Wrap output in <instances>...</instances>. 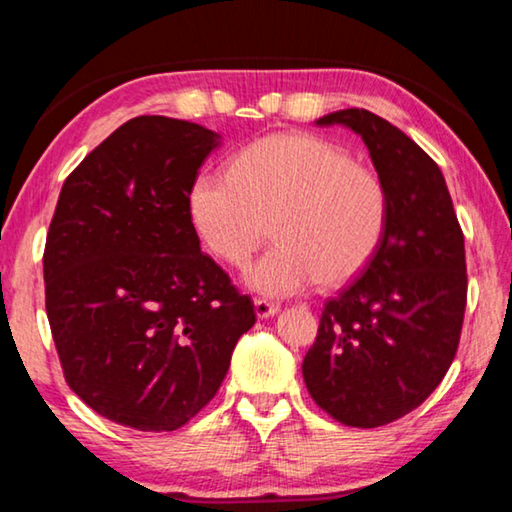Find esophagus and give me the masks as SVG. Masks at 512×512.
I'll use <instances>...</instances> for the list:
<instances>
[{
  "label": "esophagus",
  "mask_w": 512,
  "mask_h": 512,
  "mask_svg": "<svg viewBox=\"0 0 512 512\" xmlns=\"http://www.w3.org/2000/svg\"><path fill=\"white\" fill-rule=\"evenodd\" d=\"M277 311H280V305H275V302H268V300H262V298H255V314L257 318H271L275 316Z\"/></svg>",
  "instance_id": "1"
}]
</instances>
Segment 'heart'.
<instances>
[{"instance_id": "1", "label": "heart", "mask_w": 512, "mask_h": 512, "mask_svg": "<svg viewBox=\"0 0 512 512\" xmlns=\"http://www.w3.org/2000/svg\"><path fill=\"white\" fill-rule=\"evenodd\" d=\"M189 223L210 253L244 266L273 228L277 244L248 266V289L289 298L318 280L350 282L370 264L388 225V192L375 171L309 133L248 144L228 176L198 173L187 189Z\"/></svg>"}]
</instances>
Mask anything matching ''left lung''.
<instances>
[{
	"mask_svg": "<svg viewBox=\"0 0 512 512\" xmlns=\"http://www.w3.org/2000/svg\"><path fill=\"white\" fill-rule=\"evenodd\" d=\"M368 146L388 192V225L357 280L327 300L302 361L307 391L348 427H381L427 400L461 339L465 241L443 171L400 128L370 110H336Z\"/></svg>",
	"mask_w": 512,
	"mask_h": 512,
	"instance_id": "1",
	"label": "left lung"
}]
</instances>
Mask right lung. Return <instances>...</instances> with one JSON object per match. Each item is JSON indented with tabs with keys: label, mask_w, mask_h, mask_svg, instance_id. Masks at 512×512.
Returning a JSON list of instances; mask_svg holds the SVG:
<instances>
[{
	"label": "right lung",
	"mask_w": 512,
	"mask_h": 512,
	"mask_svg": "<svg viewBox=\"0 0 512 512\" xmlns=\"http://www.w3.org/2000/svg\"><path fill=\"white\" fill-rule=\"evenodd\" d=\"M219 146L192 121L135 117L60 189L42 259L51 334L69 388L124 427L192 420L255 325L187 216L189 183Z\"/></svg>",
	"instance_id": "1"
}]
</instances>
